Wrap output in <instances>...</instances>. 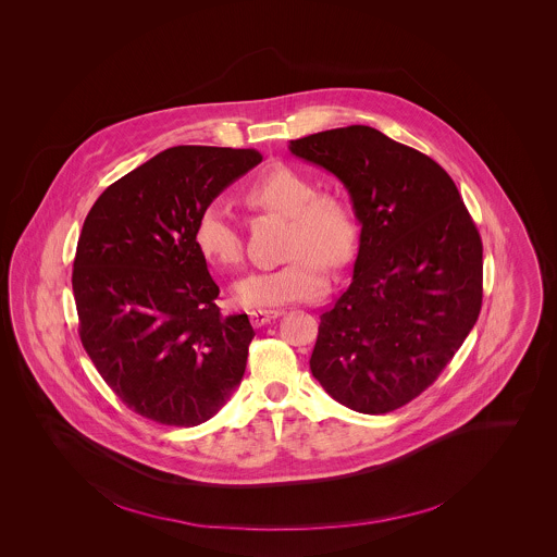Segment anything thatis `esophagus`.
Instances as JSON below:
<instances>
[{
	"mask_svg": "<svg viewBox=\"0 0 557 557\" xmlns=\"http://www.w3.org/2000/svg\"><path fill=\"white\" fill-rule=\"evenodd\" d=\"M284 312L282 310H251L249 312V319L253 322V326H263L268 322L280 319Z\"/></svg>",
	"mask_w": 557,
	"mask_h": 557,
	"instance_id": "esophagus-1",
	"label": "esophagus"
}]
</instances>
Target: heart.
<instances>
[{"label":"heart","instance_id":"1","mask_svg":"<svg viewBox=\"0 0 557 557\" xmlns=\"http://www.w3.org/2000/svg\"><path fill=\"white\" fill-rule=\"evenodd\" d=\"M245 202L289 219L287 263L275 270L255 271L235 284V300L243 306L273 308L304 302L324 294L326 268L338 270L351 261L357 243L354 212L347 200L317 184L298 169L275 165L245 189ZM200 253L220 268L243 261V236L228 206H206L194 233Z\"/></svg>","mask_w":557,"mask_h":557}]
</instances>
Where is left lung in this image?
<instances>
[{"mask_svg":"<svg viewBox=\"0 0 557 557\" xmlns=\"http://www.w3.org/2000/svg\"><path fill=\"white\" fill-rule=\"evenodd\" d=\"M345 186L361 224L354 277L321 317L312 375L337 403L384 414L429 388L482 308V240L454 180L371 126L289 140Z\"/></svg>","mask_w":557,"mask_h":557,"instance_id":"obj_1","label":"left lung"}]
</instances>
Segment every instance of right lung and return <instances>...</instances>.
I'll use <instances>...</instances> for the list:
<instances>
[{
	"mask_svg": "<svg viewBox=\"0 0 557 557\" xmlns=\"http://www.w3.org/2000/svg\"><path fill=\"white\" fill-rule=\"evenodd\" d=\"M253 149L171 147L106 187L84 222L73 296L84 349L140 417L196 426L247 368V314L222 317L196 247L206 206L261 163Z\"/></svg>",
	"mask_w": 557,
	"mask_h": 557,
	"instance_id": "obj_1",
	"label": "right lung"
}]
</instances>
